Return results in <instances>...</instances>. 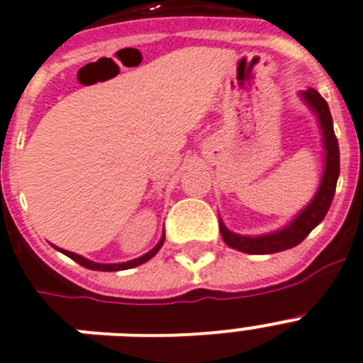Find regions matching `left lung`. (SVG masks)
<instances>
[{"instance_id": "obj_1", "label": "left lung", "mask_w": 363, "mask_h": 363, "mask_svg": "<svg viewBox=\"0 0 363 363\" xmlns=\"http://www.w3.org/2000/svg\"><path fill=\"white\" fill-rule=\"evenodd\" d=\"M301 101L309 106L313 114L317 116L318 127L323 133V147H324V170L320 176V184L309 204L301 208L296 216L292 217L291 223L279 230L259 234V236H245L228 230L225 223L219 219V230H221L223 242L228 247L242 251L247 255H272L285 251V249L296 247L307 238V234L323 221L332 206L333 195H335V185L339 178V144L333 133V121L330 114L328 103L320 97L318 91L313 88L306 89L300 94Z\"/></svg>"}]
</instances>
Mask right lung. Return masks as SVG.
<instances>
[{"label":"right lung","instance_id":"obj_1","mask_svg":"<svg viewBox=\"0 0 363 363\" xmlns=\"http://www.w3.org/2000/svg\"><path fill=\"white\" fill-rule=\"evenodd\" d=\"M164 243V234L161 236V240L157 242V245L152 249V251H147L146 255H142V257H138V259H133V260H127V262H116V264H101V262H94V260L86 259V257H82V255H77V253H71V251H65V249H60V247H54L57 249V251H62L63 255H67L69 259H72L74 262H78L80 266H84V268L88 269H95V272H120V269H129V268H136V266H140V264L147 262L150 259H153L155 255H157V251L161 247H163Z\"/></svg>","mask_w":363,"mask_h":363}]
</instances>
